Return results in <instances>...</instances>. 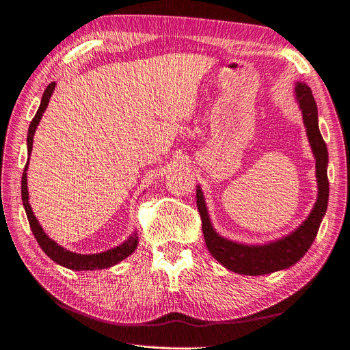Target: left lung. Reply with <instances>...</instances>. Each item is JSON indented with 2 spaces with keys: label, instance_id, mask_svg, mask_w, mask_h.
I'll use <instances>...</instances> for the list:
<instances>
[{
  "label": "left lung",
  "instance_id": "1",
  "mask_svg": "<svg viewBox=\"0 0 350 350\" xmlns=\"http://www.w3.org/2000/svg\"><path fill=\"white\" fill-rule=\"evenodd\" d=\"M295 96L302 111L306 136L315 158V176L318 183L317 202L301 226L295 228L292 233L264 245H246L230 241L215 232L209 219L202 189L199 185L196 186V206L202 218V232L208 251L219 264L233 273L264 275L295 265L311 247L319 224L325 215L328 205V152L318 127L317 104L312 91L302 82H296Z\"/></svg>",
  "mask_w": 350,
  "mask_h": 350
}]
</instances>
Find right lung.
Listing matches in <instances>:
<instances>
[{"label":"right lung","mask_w":350,"mask_h":350,"mask_svg":"<svg viewBox=\"0 0 350 350\" xmlns=\"http://www.w3.org/2000/svg\"><path fill=\"white\" fill-rule=\"evenodd\" d=\"M55 89V82L49 83L46 86V89L44 91L42 99H41V105H39L38 111L32 120L31 126H29L27 131V154L31 157L32 152V145H33V136L36 132V127L41 122V118L44 116V111L48 107L49 98H51L53 92ZM27 165H29V158L27 163L25 165V172L22 176V201H23V206L25 211L29 219V226H31V230L36 239V242L41 246L42 251L53 259L54 262H57L58 265L66 267L68 269H75V271H94V269H104V268H109L116 264H118L120 261H123L129 255H132L135 252V249L139 243L137 239V233H132L131 236L127 237V241H124L122 245H118L116 247L108 249V251L99 252V254H76L68 251V249L59 246L57 242H54L51 237H49L44 228L39 224V221L36 219L32 206L29 204V191H27Z\"/></svg>","instance_id":"right-lung-1"}]
</instances>
